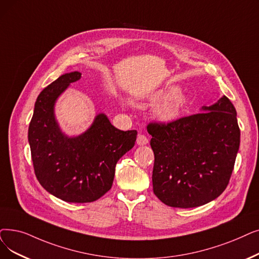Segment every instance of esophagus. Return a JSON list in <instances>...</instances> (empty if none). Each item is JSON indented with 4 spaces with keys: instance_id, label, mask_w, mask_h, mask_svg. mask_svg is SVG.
<instances>
[{
    "instance_id": "1",
    "label": "esophagus",
    "mask_w": 259,
    "mask_h": 259,
    "mask_svg": "<svg viewBox=\"0 0 259 259\" xmlns=\"http://www.w3.org/2000/svg\"><path fill=\"white\" fill-rule=\"evenodd\" d=\"M137 144H138L139 146L147 145V144H148V139H147V137H145L144 134H139L138 139H137Z\"/></svg>"
}]
</instances>
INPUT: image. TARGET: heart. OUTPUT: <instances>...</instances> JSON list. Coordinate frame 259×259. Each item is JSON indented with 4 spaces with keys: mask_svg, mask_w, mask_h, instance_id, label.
Segmentation results:
<instances>
[{
    "mask_svg": "<svg viewBox=\"0 0 259 259\" xmlns=\"http://www.w3.org/2000/svg\"><path fill=\"white\" fill-rule=\"evenodd\" d=\"M152 102H164L160 104L154 110L155 117L161 121L176 120L182 112L190 104L188 95L180 92L177 85H170L151 94Z\"/></svg>",
    "mask_w": 259,
    "mask_h": 259,
    "instance_id": "heart-1",
    "label": "heart"
}]
</instances>
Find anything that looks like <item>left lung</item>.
Returning <instances> with one entry per match:
<instances>
[{"label":"left lung","instance_id":"obj_1","mask_svg":"<svg viewBox=\"0 0 259 259\" xmlns=\"http://www.w3.org/2000/svg\"><path fill=\"white\" fill-rule=\"evenodd\" d=\"M198 114L151 122L153 193L164 204L204 205L227 188L240 145L236 109L227 96Z\"/></svg>","mask_w":259,"mask_h":259}]
</instances>
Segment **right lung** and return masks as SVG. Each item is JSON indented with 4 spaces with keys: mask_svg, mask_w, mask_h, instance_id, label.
I'll list each match as a JSON object with an SVG mask.
<instances>
[{
    "mask_svg": "<svg viewBox=\"0 0 259 259\" xmlns=\"http://www.w3.org/2000/svg\"><path fill=\"white\" fill-rule=\"evenodd\" d=\"M80 72L61 75L39 94L28 128L36 177L48 193L65 202L88 203L110 190L120 157L133 148L137 130L121 131L105 113L79 136L69 137L56 119L55 105Z\"/></svg>",
    "mask_w": 259,
    "mask_h": 259,
    "instance_id": "1",
    "label": "right lung"
}]
</instances>
